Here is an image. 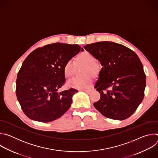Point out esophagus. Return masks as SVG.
I'll list each match as a JSON object with an SVG mask.
<instances>
[{"label": "esophagus", "instance_id": "34e87169", "mask_svg": "<svg viewBox=\"0 0 158 158\" xmlns=\"http://www.w3.org/2000/svg\"><path fill=\"white\" fill-rule=\"evenodd\" d=\"M82 91H84V92H85V93H91V89H83Z\"/></svg>", "mask_w": 158, "mask_h": 158}]
</instances>
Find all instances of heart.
Returning a JSON list of instances; mask_svg holds the SVG:
<instances>
[{"instance_id":"heart-1","label":"heart","mask_w":158,"mask_h":158,"mask_svg":"<svg viewBox=\"0 0 158 158\" xmlns=\"http://www.w3.org/2000/svg\"><path fill=\"white\" fill-rule=\"evenodd\" d=\"M77 65H85L84 74L85 77H73L67 82V85L77 89H89L93 85V79L91 75L98 76L101 70L100 64L92 54L84 51L79 53L76 58V62L72 60H67L63 66V74L65 78L71 77Z\"/></svg>"}]
</instances>
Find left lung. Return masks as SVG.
<instances>
[{
  "mask_svg": "<svg viewBox=\"0 0 158 158\" xmlns=\"http://www.w3.org/2000/svg\"><path fill=\"white\" fill-rule=\"evenodd\" d=\"M84 48L103 66L95 85L101 98L94 106L112 119L129 118L144 96L146 74L139 57L123 45L112 42L87 44Z\"/></svg>",
  "mask_w": 158,
  "mask_h": 158,
  "instance_id": "1",
  "label": "left lung"
}]
</instances>
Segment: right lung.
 <instances>
[{
  "label": "right lung",
  "mask_w": 158,
  "mask_h": 158,
  "mask_svg": "<svg viewBox=\"0 0 158 158\" xmlns=\"http://www.w3.org/2000/svg\"><path fill=\"white\" fill-rule=\"evenodd\" d=\"M80 51L79 45L56 42L36 49L26 58L17 74L15 93L29 119L51 122L69 109L72 97L78 91L70 88L58 93L57 90L65 83V62Z\"/></svg>",
  "instance_id": "1"
}]
</instances>
